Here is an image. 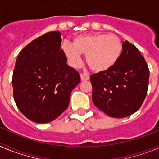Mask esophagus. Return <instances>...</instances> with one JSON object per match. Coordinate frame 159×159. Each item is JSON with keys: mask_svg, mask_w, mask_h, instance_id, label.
Instances as JSON below:
<instances>
[{"mask_svg": "<svg viewBox=\"0 0 159 159\" xmlns=\"http://www.w3.org/2000/svg\"><path fill=\"white\" fill-rule=\"evenodd\" d=\"M80 78H81V80L82 81H85V80H88L90 77L88 74H84V73H82V74L80 75Z\"/></svg>", "mask_w": 159, "mask_h": 159, "instance_id": "esophagus-1", "label": "esophagus"}]
</instances>
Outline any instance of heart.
Segmentation results:
<instances>
[{"instance_id": "obj_1", "label": "heart", "mask_w": 159, "mask_h": 159, "mask_svg": "<svg viewBox=\"0 0 159 159\" xmlns=\"http://www.w3.org/2000/svg\"><path fill=\"white\" fill-rule=\"evenodd\" d=\"M62 50L73 67H81V54H84L88 66L94 71L100 72L116 64L121 56L123 43L116 35H81L74 38L73 44L63 43Z\"/></svg>"}]
</instances>
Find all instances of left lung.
Here are the masks:
<instances>
[{
    "label": "left lung",
    "instance_id": "obj_1",
    "mask_svg": "<svg viewBox=\"0 0 159 159\" xmlns=\"http://www.w3.org/2000/svg\"><path fill=\"white\" fill-rule=\"evenodd\" d=\"M148 66L137 48L125 40L116 64L91 75L92 101L107 116L124 118L143 104L149 84Z\"/></svg>",
    "mask_w": 159,
    "mask_h": 159
}]
</instances>
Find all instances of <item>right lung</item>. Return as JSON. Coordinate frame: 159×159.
Returning <instances> with one entry per match:
<instances>
[{"label": "right lung", "instance_id": "1", "mask_svg": "<svg viewBox=\"0 0 159 159\" xmlns=\"http://www.w3.org/2000/svg\"><path fill=\"white\" fill-rule=\"evenodd\" d=\"M61 33L49 32L32 40L18 55L12 74L13 98L31 121H53L68 107L71 91L80 82L67 64Z\"/></svg>", "mask_w": 159, "mask_h": 159}]
</instances>
